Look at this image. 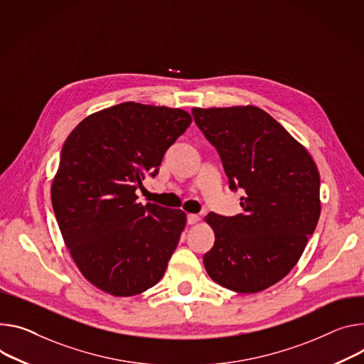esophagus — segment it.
Segmentation results:
<instances>
[{"mask_svg":"<svg viewBox=\"0 0 364 364\" xmlns=\"http://www.w3.org/2000/svg\"><path fill=\"white\" fill-rule=\"evenodd\" d=\"M199 220H200V216H199V215H194V213L187 215V223H188V225H194V223H197Z\"/></svg>","mask_w":364,"mask_h":364,"instance_id":"34e87169","label":"esophagus"}]
</instances>
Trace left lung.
<instances>
[{"instance_id": "obj_1", "label": "left lung", "mask_w": 364, "mask_h": 364, "mask_svg": "<svg viewBox=\"0 0 364 364\" xmlns=\"http://www.w3.org/2000/svg\"><path fill=\"white\" fill-rule=\"evenodd\" d=\"M216 148L229 188L244 191L242 213L205 220L215 244L203 257L208 274L238 293H257L280 282L299 261L319 215V173L309 152L264 110H191Z\"/></svg>"}]
</instances>
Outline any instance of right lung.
Wrapping results in <instances>:
<instances>
[{
  "mask_svg": "<svg viewBox=\"0 0 364 364\" xmlns=\"http://www.w3.org/2000/svg\"><path fill=\"white\" fill-rule=\"evenodd\" d=\"M190 123L181 109L127 102L85 117L65 141L52 206L77 267L100 290L135 296L167 270L186 213L144 206L135 191Z\"/></svg>",
  "mask_w": 364,
  "mask_h": 364,
  "instance_id": "obj_1",
  "label": "right lung"
}]
</instances>
